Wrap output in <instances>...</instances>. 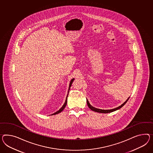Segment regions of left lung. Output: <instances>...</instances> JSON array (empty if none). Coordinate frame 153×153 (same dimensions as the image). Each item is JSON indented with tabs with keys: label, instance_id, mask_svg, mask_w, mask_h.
Returning a JSON list of instances; mask_svg holds the SVG:
<instances>
[{
	"label": "left lung",
	"instance_id": "8db88e82",
	"mask_svg": "<svg viewBox=\"0 0 153 153\" xmlns=\"http://www.w3.org/2000/svg\"><path fill=\"white\" fill-rule=\"evenodd\" d=\"M129 98H128V99L126 100V102H124L121 105L118 106V108H114V109H113L110 110H102L97 109V108H94L93 106L91 105L90 104V103L89 102V101H88L87 99H86V102H87V104H88V107H89L91 110H93V111H95V112H97V113H111V112H113V111H115V110H117L120 109L122 107H123V106L126 104V102H128V100H129Z\"/></svg>",
	"mask_w": 153,
	"mask_h": 153
}]
</instances>
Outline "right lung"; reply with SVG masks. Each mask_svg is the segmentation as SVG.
I'll list each match as a JSON object with an SVG mask.
<instances>
[{
    "mask_svg": "<svg viewBox=\"0 0 153 153\" xmlns=\"http://www.w3.org/2000/svg\"><path fill=\"white\" fill-rule=\"evenodd\" d=\"M74 79H72L71 80V82H70V84H69V90H70V88H71V84H72V83H73V82L74 81ZM67 98H68V95H67V98H66V100H65V103L64 104V105H63V106L58 111H56V112H55L54 114H53L52 115H55V114H57L59 113H60L61 111H62L65 108V107L67 105Z\"/></svg>",
    "mask_w": 153,
    "mask_h": 153,
    "instance_id": "add662e5",
    "label": "right lung"
}]
</instances>
